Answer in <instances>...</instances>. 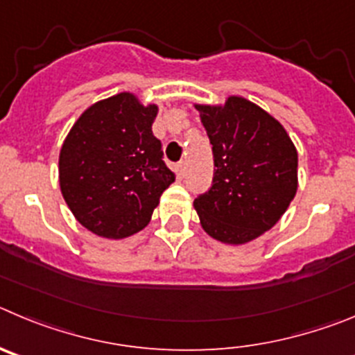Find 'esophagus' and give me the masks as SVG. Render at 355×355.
Instances as JSON below:
<instances>
[{
  "mask_svg": "<svg viewBox=\"0 0 355 355\" xmlns=\"http://www.w3.org/2000/svg\"><path fill=\"white\" fill-rule=\"evenodd\" d=\"M178 173H180L182 177H185V175H187V162L185 161L178 162Z\"/></svg>",
  "mask_w": 355,
  "mask_h": 355,
  "instance_id": "1",
  "label": "esophagus"
}]
</instances>
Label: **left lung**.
I'll list each match as a JSON object with an SVG mask.
<instances>
[{
  "label": "left lung",
  "instance_id": "8db88e82",
  "mask_svg": "<svg viewBox=\"0 0 355 355\" xmlns=\"http://www.w3.org/2000/svg\"><path fill=\"white\" fill-rule=\"evenodd\" d=\"M196 110L216 170L194 209L210 237L245 244L272 228L295 196L297 150L283 125L245 98Z\"/></svg>",
  "mask_w": 355,
  "mask_h": 355
}]
</instances>
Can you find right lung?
Instances as JSON below:
<instances>
[{"label":"right lung","instance_id":"obj_1","mask_svg":"<svg viewBox=\"0 0 355 355\" xmlns=\"http://www.w3.org/2000/svg\"><path fill=\"white\" fill-rule=\"evenodd\" d=\"M157 106L130 94L101 101L79 116L60 152V187L79 223L98 237L123 239L150 223L175 182L152 132Z\"/></svg>","mask_w":355,"mask_h":355}]
</instances>
